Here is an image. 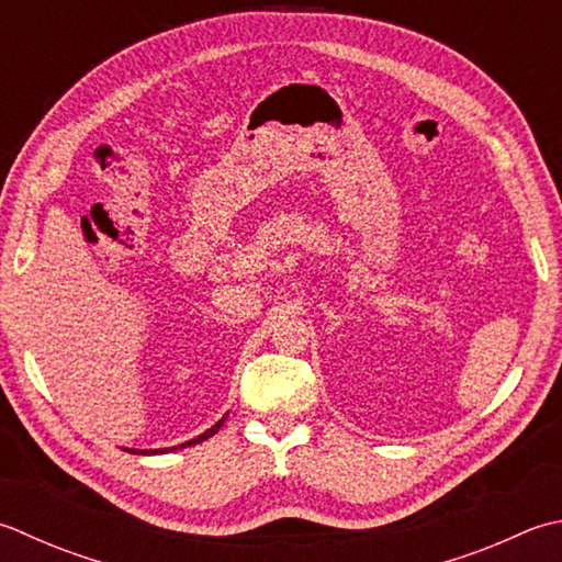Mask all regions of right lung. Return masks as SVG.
I'll use <instances>...</instances> for the list:
<instances>
[{"label": "right lung", "mask_w": 562, "mask_h": 562, "mask_svg": "<svg viewBox=\"0 0 562 562\" xmlns=\"http://www.w3.org/2000/svg\"><path fill=\"white\" fill-rule=\"evenodd\" d=\"M224 419H226V416H224ZM224 419L222 422H216L212 428H206V431L202 434V436H196V438H192V441H187V443H182V446H175L172 450H178V448H184V446H194V443H200V441H206V438L209 436H214L216 431H218V428H222V424H224ZM131 453H165V450L160 448V450H131Z\"/></svg>", "instance_id": "1"}]
</instances>
